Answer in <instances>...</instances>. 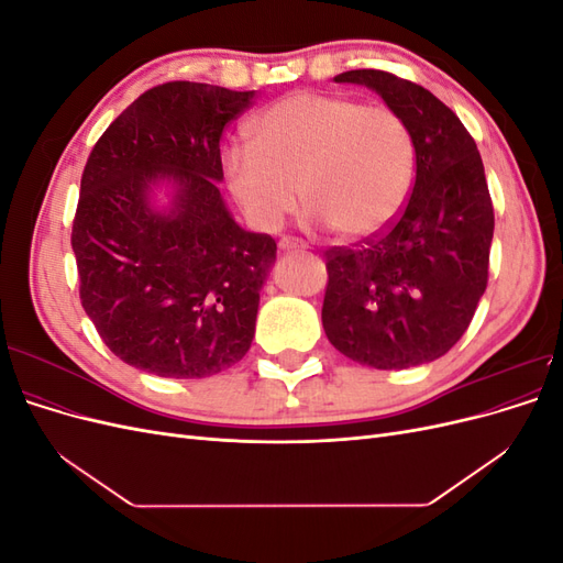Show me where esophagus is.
Returning a JSON list of instances; mask_svg holds the SVG:
<instances>
[{"instance_id":"1","label":"esophagus","mask_w":563,"mask_h":563,"mask_svg":"<svg viewBox=\"0 0 563 563\" xmlns=\"http://www.w3.org/2000/svg\"><path fill=\"white\" fill-rule=\"evenodd\" d=\"M279 251H305V244L294 240V236H282V240H279Z\"/></svg>"}]
</instances>
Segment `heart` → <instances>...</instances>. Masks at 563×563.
<instances>
[{
	"instance_id": "1",
	"label": "heart",
	"mask_w": 563,
	"mask_h": 563,
	"mask_svg": "<svg viewBox=\"0 0 563 563\" xmlns=\"http://www.w3.org/2000/svg\"><path fill=\"white\" fill-rule=\"evenodd\" d=\"M223 172L255 228H282L302 195L317 225L343 240H366L401 213L416 145L397 110L298 91L255 119L251 143L225 150Z\"/></svg>"
}]
</instances>
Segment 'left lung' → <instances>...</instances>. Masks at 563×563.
Segmentation results:
<instances>
[{"mask_svg": "<svg viewBox=\"0 0 563 563\" xmlns=\"http://www.w3.org/2000/svg\"><path fill=\"white\" fill-rule=\"evenodd\" d=\"M335 81L364 84L406 119L416 183L383 232L323 253V331L362 366L434 362L463 338L488 284L496 218L482 155L457 114L420 84L383 70H350Z\"/></svg>", "mask_w": 563, "mask_h": 563, "instance_id": "8db88e82", "label": "left lung"}]
</instances>
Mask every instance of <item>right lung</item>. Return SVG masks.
<instances>
[{
    "mask_svg": "<svg viewBox=\"0 0 563 563\" xmlns=\"http://www.w3.org/2000/svg\"><path fill=\"white\" fill-rule=\"evenodd\" d=\"M253 96L159 84L114 119L84 166L73 220L81 308L112 354L152 376H216L251 347L277 244L234 223L218 183L220 135ZM157 179L177 185L168 212L146 201Z\"/></svg>",
    "mask_w": 563,
    "mask_h": 563,
    "instance_id": "add662e5",
    "label": "right lung"
}]
</instances>
